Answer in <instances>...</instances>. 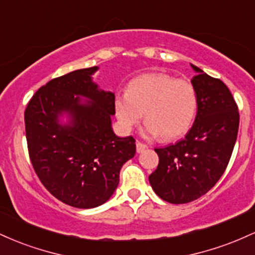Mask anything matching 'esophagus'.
I'll return each mask as SVG.
<instances>
[{"label": "esophagus", "mask_w": 255, "mask_h": 255, "mask_svg": "<svg viewBox=\"0 0 255 255\" xmlns=\"http://www.w3.org/2000/svg\"><path fill=\"white\" fill-rule=\"evenodd\" d=\"M146 147H147V146H146L145 144H142V142H140V141H136V152H137V153H140V152L144 151Z\"/></svg>", "instance_id": "obj_1"}]
</instances>
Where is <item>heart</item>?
Here are the masks:
<instances>
[{
	"label": "heart",
	"mask_w": 255,
	"mask_h": 255,
	"mask_svg": "<svg viewBox=\"0 0 255 255\" xmlns=\"http://www.w3.org/2000/svg\"><path fill=\"white\" fill-rule=\"evenodd\" d=\"M198 110V93L191 81L164 73L140 75L115 97V113L121 128L133 129L145 113V134L177 139L189 130Z\"/></svg>",
	"instance_id": "b5f03b06"
}]
</instances>
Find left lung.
<instances>
[{
  "mask_svg": "<svg viewBox=\"0 0 255 255\" xmlns=\"http://www.w3.org/2000/svg\"><path fill=\"white\" fill-rule=\"evenodd\" d=\"M192 79L198 93V113L184 139L163 148L157 169L148 176L152 188L170 204H187L206 194L217 183L229 163L240 114L238 104L223 81L197 66Z\"/></svg>",
  "mask_w": 255,
  "mask_h": 255,
  "instance_id": "obj_1",
  "label": "left lung"
}]
</instances>
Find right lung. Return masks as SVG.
I'll use <instances>...</instances> for the list:
<instances>
[{
    "instance_id": "obj_1",
    "label": "right lung",
    "mask_w": 255,
    "mask_h": 255,
    "mask_svg": "<svg viewBox=\"0 0 255 255\" xmlns=\"http://www.w3.org/2000/svg\"><path fill=\"white\" fill-rule=\"evenodd\" d=\"M98 67L52 79L30 99L25 130L30 159L40 182L62 203L78 209L104 204L115 192L120 170L135 154V139L111 128L115 95L98 90L91 75ZM91 102L81 104L75 96ZM67 112L69 125L58 124Z\"/></svg>"
}]
</instances>
